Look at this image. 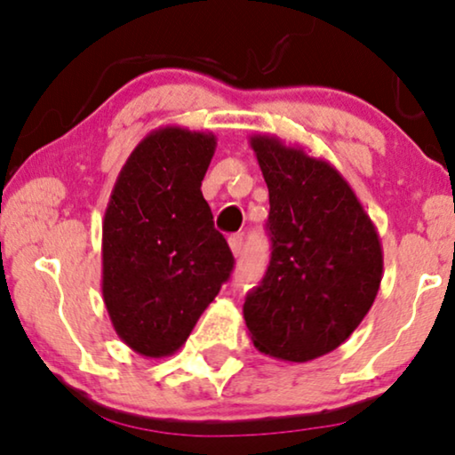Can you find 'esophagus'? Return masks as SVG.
<instances>
[{
	"label": "esophagus",
	"mask_w": 455,
	"mask_h": 455,
	"mask_svg": "<svg viewBox=\"0 0 455 455\" xmlns=\"http://www.w3.org/2000/svg\"><path fill=\"white\" fill-rule=\"evenodd\" d=\"M229 249H232L234 257H240L242 255V246H244V240H242V234H234L229 235Z\"/></svg>",
	"instance_id": "esophagus-1"
}]
</instances>
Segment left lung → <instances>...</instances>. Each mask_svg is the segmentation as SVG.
<instances>
[{
	"mask_svg": "<svg viewBox=\"0 0 455 455\" xmlns=\"http://www.w3.org/2000/svg\"><path fill=\"white\" fill-rule=\"evenodd\" d=\"M269 190L271 257L246 294L252 345L282 362L326 355L353 334L379 294V232L343 175L275 135H252Z\"/></svg>",
	"mask_w": 455,
	"mask_h": 455,
	"instance_id": "obj_1",
	"label": "left lung"
}]
</instances>
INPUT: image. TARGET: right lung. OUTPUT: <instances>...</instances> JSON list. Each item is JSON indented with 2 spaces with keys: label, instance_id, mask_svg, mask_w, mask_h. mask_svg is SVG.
Here are the masks:
<instances>
[{
  "label": "right lung",
  "instance_id": "1",
  "mask_svg": "<svg viewBox=\"0 0 455 455\" xmlns=\"http://www.w3.org/2000/svg\"><path fill=\"white\" fill-rule=\"evenodd\" d=\"M213 133L161 127L123 164L102 223V297L119 339L144 357L180 349L234 269L200 192Z\"/></svg>",
  "mask_w": 455,
  "mask_h": 455
}]
</instances>
